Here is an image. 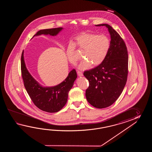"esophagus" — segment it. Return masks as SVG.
I'll return each mask as SVG.
<instances>
[{"instance_id": "obj_1", "label": "esophagus", "mask_w": 152, "mask_h": 152, "mask_svg": "<svg viewBox=\"0 0 152 152\" xmlns=\"http://www.w3.org/2000/svg\"><path fill=\"white\" fill-rule=\"evenodd\" d=\"M77 75H78V76H79V77H82V76H83V72H82L77 71Z\"/></svg>"}]
</instances>
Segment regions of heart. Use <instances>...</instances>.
Listing matches in <instances>:
<instances>
[{
  "mask_svg": "<svg viewBox=\"0 0 152 152\" xmlns=\"http://www.w3.org/2000/svg\"><path fill=\"white\" fill-rule=\"evenodd\" d=\"M75 45L84 49L83 58H85L78 65V68L85 70L94 66L100 65L106 58L110 48V39L105 35H98L91 33H82L75 37ZM66 54L69 62L75 65L78 58L75 54V46L68 45Z\"/></svg>",
  "mask_w": 152,
  "mask_h": 152,
  "instance_id": "1",
  "label": "heart"
}]
</instances>
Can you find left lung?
<instances>
[{
	"instance_id": "1",
	"label": "left lung",
	"mask_w": 152,
	"mask_h": 152,
	"mask_svg": "<svg viewBox=\"0 0 152 152\" xmlns=\"http://www.w3.org/2000/svg\"><path fill=\"white\" fill-rule=\"evenodd\" d=\"M110 35V48L100 65L85 71L84 75L89 81L86 97L91 105L102 109L111 105L120 97L126 84L128 55L126 45L120 35L107 24Z\"/></svg>"
}]
</instances>
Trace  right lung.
Here are the masks:
<instances>
[{
  "instance_id": "right-lung-1",
  "label": "right lung",
  "mask_w": 152,
  "mask_h": 152,
  "mask_svg": "<svg viewBox=\"0 0 152 152\" xmlns=\"http://www.w3.org/2000/svg\"><path fill=\"white\" fill-rule=\"evenodd\" d=\"M62 30V28L43 29L37 32L33 37L42 34L55 36ZM21 72L24 86L33 103L39 109L48 113L58 112L65 106L68 92L77 77L75 69H73L68 73L67 77L58 85L50 87L42 86L36 80L26 68L24 50L21 56Z\"/></svg>"
}]
</instances>
